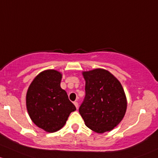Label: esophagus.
Wrapping results in <instances>:
<instances>
[{
	"mask_svg": "<svg viewBox=\"0 0 158 158\" xmlns=\"http://www.w3.org/2000/svg\"><path fill=\"white\" fill-rule=\"evenodd\" d=\"M74 106H75L76 108H77V109H78V103H77V101H75V102H74Z\"/></svg>",
	"mask_w": 158,
	"mask_h": 158,
	"instance_id": "1",
	"label": "esophagus"
}]
</instances>
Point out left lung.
<instances>
[{
	"label": "left lung",
	"mask_w": 158,
	"mask_h": 158,
	"mask_svg": "<svg viewBox=\"0 0 158 158\" xmlns=\"http://www.w3.org/2000/svg\"><path fill=\"white\" fill-rule=\"evenodd\" d=\"M85 97L79 113L85 125L97 133L111 131L124 117L127 108L126 94L121 84L104 69L83 72Z\"/></svg>",
	"instance_id": "obj_1"
}]
</instances>
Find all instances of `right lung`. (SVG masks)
Masks as SVG:
<instances>
[{
  "label": "right lung",
  "mask_w": 158,
  "mask_h": 158,
  "mask_svg": "<svg viewBox=\"0 0 158 158\" xmlns=\"http://www.w3.org/2000/svg\"><path fill=\"white\" fill-rule=\"evenodd\" d=\"M61 74L46 70L35 77L27 94V108L32 121L48 132H55L65 124L75 106L61 88Z\"/></svg>",
  "instance_id": "right-lung-1"
}]
</instances>
